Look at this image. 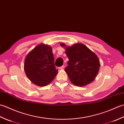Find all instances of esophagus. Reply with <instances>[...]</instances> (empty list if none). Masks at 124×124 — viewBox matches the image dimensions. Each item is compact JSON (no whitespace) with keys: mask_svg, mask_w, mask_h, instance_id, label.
Listing matches in <instances>:
<instances>
[{"mask_svg":"<svg viewBox=\"0 0 124 124\" xmlns=\"http://www.w3.org/2000/svg\"><path fill=\"white\" fill-rule=\"evenodd\" d=\"M64 68V65H62V66L59 67V69H63Z\"/></svg>","mask_w":124,"mask_h":124,"instance_id":"1","label":"esophagus"}]
</instances>
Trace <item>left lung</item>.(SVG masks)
I'll return each mask as SVG.
<instances>
[{"instance_id": "obj_1", "label": "left lung", "mask_w": 124, "mask_h": 124, "mask_svg": "<svg viewBox=\"0 0 124 124\" xmlns=\"http://www.w3.org/2000/svg\"><path fill=\"white\" fill-rule=\"evenodd\" d=\"M60 45L65 48V53L69 60L64 70L71 82L80 87L92 83L95 79L100 67L97 55L83 44L67 46L61 43Z\"/></svg>"}]
</instances>
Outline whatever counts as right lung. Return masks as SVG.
<instances>
[{
  "label": "right lung",
  "instance_id": "right-lung-1",
  "mask_svg": "<svg viewBox=\"0 0 124 124\" xmlns=\"http://www.w3.org/2000/svg\"><path fill=\"white\" fill-rule=\"evenodd\" d=\"M24 70L29 80L35 85L44 87L53 80L58 72L54 64L52 47L39 44L27 54Z\"/></svg>",
  "mask_w": 124,
  "mask_h": 124
}]
</instances>
